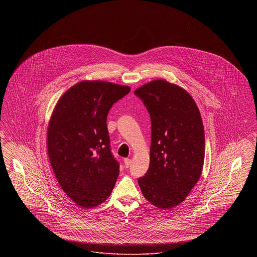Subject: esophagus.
I'll return each mask as SVG.
<instances>
[{"label": "esophagus", "instance_id": "1", "mask_svg": "<svg viewBox=\"0 0 257 257\" xmlns=\"http://www.w3.org/2000/svg\"><path fill=\"white\" fill-rule=\"evenodd\" d=\"M130 165H131V160L125 158L124 159V166H125V168H129Z\"/></svg>", "mask_w": 257, "mask_h": 257}]
</instances>
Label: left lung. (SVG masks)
Instances as JSON below:
<instances>
[{
    "label": "left lung",
    "instance_id": "8db88e82",
    "mask_svg": "<svg viewBox=\"0 0 257 257\" xmlns=\"http://www.w3.org/2000/svg\"><path fill=\"white\" fill-rule=\"evenodd\" d=\"M151 118L150 163L138 182L147 200L161 209L180 204L200 178L205 155L199 110L183 87L165 79L138 87Z\"/></svg>",
    "mask_w": 257,
    "mask_h": 257
}]
</instances>
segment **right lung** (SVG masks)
<instances>
[{"label":"right lung","mask_w":257,"mask_h":257,"mask_svg":"<svg viewBox=\"0 0 257 257\" xmlns=\"http://www.w3.org/2000/svg\"><path fill=\"white\" fill-rule=\"evenodd\" d=\"M131 87L85 80L58 100L47 129V150L55 176L66 196L85 209L103 203L119 173L110 149L107 115Z\"/></svg>","instance_id":"obj_1"}]
</instances>
